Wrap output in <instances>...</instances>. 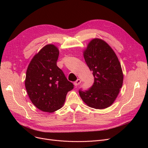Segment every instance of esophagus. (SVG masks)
<instances>
[{
    "label": "esophagus",
    "mask_w": 148,
    "mask_h": 148,
    "mask_svg": "<svg viewBox=\"0 0 148 148\" xmlns=\"http://www.w3.org/2000/svg\"><path fill=\"white\" fill-rule=\"evenodd\" d=\"M80 83H81V79H77L76 80V81L73 83L75 86H77V85L79 84Z\"/></svg>",
    "instance_id": "34e87169"
}]
</instances>
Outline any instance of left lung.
Segmentation results:
<instances>
[{
	"mask_svg": "<svg viewBox=\"0 0 148 148\" xmlns=\"http://www.w3.org/2000/svg\"><path fill=\"white\" fill-rule=\"evenodd\" d=\"M84 60L95 78L88 90L79 91L88 106L104 109L114 102L122 87L123 74L117 55L104 40L92 39L83 51Z\"/></svg>",
	"mask_w": 148,
	"mask_h": 148,
	"instance_id": "obj_1",
	"label": "left lung"
}]
</instances>
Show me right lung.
Listing matches in <instances>:
<instances>
[{
  "label": "right lung",
  "instance_id": "add662e5",
  "mask_svg": "<svg viewBox=\"0 0 148 148\" xmlns=\"http://www.w3.org/2000/svg\"><path fill=\"white\" fill-rule=\"evenodd\" d=\"M59 50L53 44L44 46L31 60L26 73L25 88L38 109L53 112L63 106L67 92L73 88L57 65Z\"/></svg>",
  "mask_w": 148,
  "mask_h": 148
}]
</instances>
